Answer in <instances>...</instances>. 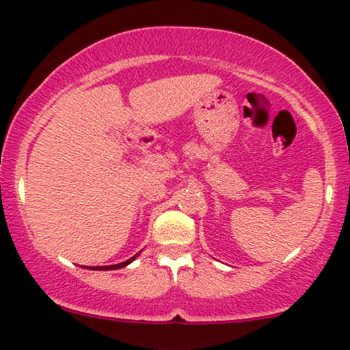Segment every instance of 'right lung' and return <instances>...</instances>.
Wrapping results in <instances>:
<instances>
[{
    "label": "right lung",
    "instance_id": "right-lung-1",
    "mask_svg": "<svg viewBox=\"0 0 350 350\" xmlns=\"http://www.w3.org/2000/svg\"><path fill=\"white\" fill-rule=\"evenodd\" d=\"M138 255H139V253H136L135 256L128 258L126 262H122V263H118V265H108V267H90V270H118V268H124V267H126V265H130Z\"/></svg>",
    "mask_w": 350,
    "mask_h": 350
}]
</instances>
